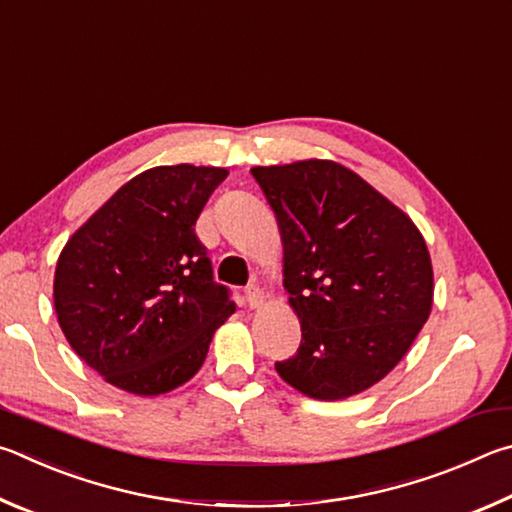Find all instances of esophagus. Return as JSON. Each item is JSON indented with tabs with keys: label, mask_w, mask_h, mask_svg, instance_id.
<instances>
[{
	"label": "esophagus",
	"mask_w": 512,
	"mask_h": 512,
	"mask_svg": "<svg viewBox=\"0 0 512 512\" xmlns=\"http://www.w3.org/2000/svg\"><path fill=\"white\" fill-rule=\"evenodd\" d=\"M245 297H247V303L251 308H261L265 301V294L261 288H258V285H249V288L245 290Z\"/></svg>",
	"instance_id": "34e87169"
}]
</instances>
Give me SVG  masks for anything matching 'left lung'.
<instances>
[{"label":"left lung","instance_id":"obj_1","mask_svg":"<svg viewBox=\"0 0 512 512\" xmlns=\"http://www.w3.org/2000/svg\"><path fill=\"white\" fill-rule=\"evenodd\" d=\"M276 215L283 288L301 346L276 362L315 400H344L393 371L432 312L434 270L405 211L337 161L256 166Z\"/></svg>","mask_w":512,"mask_h":512}]
</instances>
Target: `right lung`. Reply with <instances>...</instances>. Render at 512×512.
Returning a JSON list of instances; mask_svg holds the SVG:
<instances>
[{"label": "right lung", "instance_id": "add662e5", "mask_svg": "<svg viewBox=\"0 0 512 512\" xmlns=\"http://www.w3.org/2000/svg\"><path fill=\"white\" fill-rule=\"evenodd\" d=\"M227 168L157 166L123 184L62 247L53 306L80 360L134 396L182 387L236 312L195 222Z\"/></svg>", "mask_w": 512, "mask_h": 512}]
</instances>
